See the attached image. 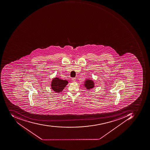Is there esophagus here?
Instances as JSON below:
<instances>
[{
  "label": "esophagus",
  "mask_w": 150,
  "mask_h": 150,
  "mask_svg": "<svg viewBox=\"0 0 150 150\" xmlns=\"http://www.w3.org/2000/svg\"><path fill=\"white\" fill-rule=\"evenodd\" d=\"M76 79L75 78H72V81H76Z\"/></svg>",
  "instance_id": "obj_1"
}]
</instances>
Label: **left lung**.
Returning <instances> with one entry per match:
<instances>
[{"mask_svg":"<svg viewBox=\"0 0 150 150\" xmlns=\"http://www.w3.org/2000/svg\"><path fill=\"white\" fill-rule=\"evenodd\" d=\"M95 82L94 80H91V79H86L84 81L83 86L86 88L87 90H90L93 89L95 87Z\"/></svg>","mask_w":150,"mask_h":150,"instance_id":"left-lung-1","label":"left lung"}]
</instances>
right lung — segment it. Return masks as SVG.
Segmentation results:
<instances>
[{
  "label": "right lung",
  "mask_w": 150,
  "mask_h": 150,
  "mask_svg": "<svg viewBox=\"0 0 150 150\" xmlns=\"http://www.w3.org/2000/svg\"><path fill=\"white\" fill-rule=\"evenodd\" d=\"M68 83L66 80H62L56 77L52 79L51 83V88L56 93H59L62 91Z\"/></svg>",
  "instance_id": "add662e5"
}]
</instances>
